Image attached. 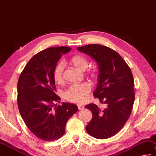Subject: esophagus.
Segmentation results:
<instances>
[{
	"label": "esophagus",
	"instance_id": "1",
	"mask_svg": "<svg viewBox=\"0 0 156 156\" xmlns=\"http://www.w3.org/2000/svg\"><path fill=\"white\" fill-rule=\"evenodd\" d=\"M77 106H78L79 110H83L84 108V106H82V105H81V104H78Z\"/></svg>",
	"mask_w": 156,
	"mask_h": 156
}]
</instances>
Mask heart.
<instances>
[{
	"label": "heart",
	"instance_id": "obj_1",
	"mask_svg": "<svg viewBox=\"0 0 156 156\" xmlns=\"http://www.w3.org/2000/svg\"><path fill=\"white\" fill-rule=\"evenodd\" d=\"M71 64L80 71H85L88 66V61L86 57L81 55H76L70 58ZM64 66L59 63L56 66L53 77L56 83H61L63 81V72ZM90 91V86L86 83H76L71 86L65 92L64 97L67 100L75 103H83L87 99L88 93Z\"/></svg>",
	"mask_w": 156,
	"mask_h": 156
}]
</instances>
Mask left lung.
<instances>
[{
    "label": "left lung",
    "instance_id": "8db88e82",
    "mask_svg": "<svg viewBox=\"0 0 156 156\" xmlns=\"http://www.w3.org/2000/svg\"><path fill=\"white\" fill-rule=\"evenodd\" d=\"M98 63V83L93 95L106 107L94 104L85 106L93 118L86 126L90 136L98 139L109 138L126 124L134 103V80L131 69L118 53L98 44L78 47Z\"/></svg>",
    "mask_w": 156,
    "mask_h": 156
}]
</instances>
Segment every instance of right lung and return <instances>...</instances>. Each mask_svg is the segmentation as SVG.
I'll return each instance as SVG.
<instances>
[{
    "label": "right lung",
    "instance_id": "1",
    "mask_svg": "<svg viewBox=\"0 0 156 156\" xmlns=\"http://www.w3.org/2000/svg\"><path fill=\"white\" fill-rule=\"evenodd\" d=\"M68 47H52L34 55L25 66L17 84L18 106L27 128L44 141H53L63 136L69 119L78 111L76 104L62 102L56 95L53 72ZM55 108H54V106Z\"/></svg>",
    "mask_w": 156,
    "mask_h": 156
}]
</instances>
